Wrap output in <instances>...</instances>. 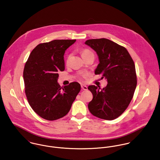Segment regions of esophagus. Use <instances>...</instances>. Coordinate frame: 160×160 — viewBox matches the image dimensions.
I'll return each instance as SVG.
<instances>
[{
	"mask_svg": "<svg viewBox=\"0 0 160 160\" xmlns=\"http://www.w3.org/2000/svg\"><path fill=\"white\" fill-rule=\"evenodd\" d=\"M81 88H82V89L83 90H87L88 89V87L86 85H81Z\"/></svg>",
	"mask_w": 160,
	"mask_h": 160,
	"instance_id": "obj_1",
	"label": "esophagus"
}]
</instances>
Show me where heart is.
<instances>
[{
	"label": "heart",
	"mask_w": 160,
	"mask_h": 160,
	"mask_svg": "<svg viewBox=\"0 0 160 160\" xmlns=\"http://www.w3.org/2000/svg\"><path fill=\"white\" fill-rule=\"evenodd\" d=\"M91 53V52L89 50H83L82 51V56H84V55H85L86 54H88V53ZM70 57H71V55H69V57H68V60H67V62H68L69 58H70Z\"/></svg>",
	"instance_id": "obj_1"
}]
</instances>
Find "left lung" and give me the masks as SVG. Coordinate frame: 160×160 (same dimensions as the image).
I'll list each match as a JSON object with an SVG mask.
<instances>
[{"instance_id":"1","label":"left lung","mask_w":160,"mask_h":160,"mask_svg":"<svg viewBox=\"0 0 160 160\" xmlns=\"http://www.w3.org/2000/svg\"><path fill=\"white\" fill-rule=\"evenodd\" d=\"M85 44L98 56L94 73L102 74L108 82L103 89L88 86L93 95L89 110L98 118L113 120L123 113L133 98L137 85L135 63L127 50L110 39H88Z\"/></svg>"}]
</instances>
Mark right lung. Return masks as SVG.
<instances>
[{
  "mask_svg": "<svg viewBox=\"0 0 160 160\" xmlns=\"http://www.w3.org/2000/svg\"><path fill=\"white\" fill-rule=\"evenodd\" d=\"M75 39H55L39 44L25 65V92L33 111L42 118L54 121L66 116L81 89L78 82L61 87L58 72L65 69V51Z\"/></svg>",
  "mask_w": 160,
  "mask_h": 160,
  "instance_id": "1",
  "label": "right lung"
}]
</instances>
